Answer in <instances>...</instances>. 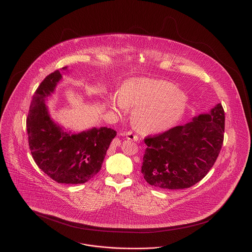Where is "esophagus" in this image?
<instances>
[{
    "label": "esophagus",
    "mask_w": 252,
    "mask_h": 252,
    "mask_svg": "<svg viewBox=\"0 0 252 252\" xmlns=\"http://www.w3.org/2000/svg\"><path fill=\"white\" fill-rule=\"evenodd\" d=\"M126 138H127L128 140H133V141H135V142H137V141L139 140V137H138L137 135L133 134V132L132 131L126 132Z\"/></svg>",
    "instance_id": "esophagus-1"
}]
</instances>
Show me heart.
<instances>
[{"label":"heart","instance_id":"1","mask_svg":"<svg viewBox=\"0 0 252 252\" xmlns=\"http://www.w3.org/2000/svg\"><path fill=\"white\" fill-rule=\"evenodd\" d=\"M187 103L186 94L175 85L154 78H133L123 86L120 95L110 97V105L118 114L135 107L132 121L146 133L166 131L180 120Z\"/></svg>","mask_w":252,"mask_h":252}]
</instances>
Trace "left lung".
<instances>
[{
    "mask_svg": "<svg viewBox=\"0 0 252 252\" xmlns=\"http://www.w3.org/2000/svg\"><path fill=\"white\" fill-rule=\"evenodd\" d=\"M225 113L219 103L209 113L159 135L147 137L142 174L152 186L189 188L213 167L224 140Z\"/></svg>",
    "mask_w": 252,
    "mask_h": 252,
    "instance_id": "obj_1",
    "label": "left lung"
}]
</instances>
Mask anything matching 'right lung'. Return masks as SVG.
I'll return each instance as SVG.
<instances>
[{"mask_svg":"<svg viewBox=\"0 0 252 252\" xmlns=\"http://www.w3.org/2000/svg\"><path fill=\"white\" fill-rule=\"evenodd\" d=\"M61 71H67V67ZM61 79L62 74L57 70L36 89L26 120L28 143L36 165L52 180L81 184L100 171L116 131L106 126L67 131L53 120L46 101Z\"/></svg>","mask_w":252,"mask_h":252,"instance_id":"1","label":"right lung"}]
</instances>
